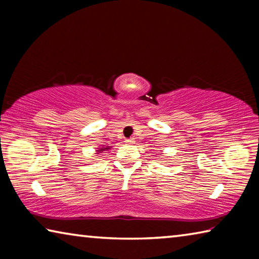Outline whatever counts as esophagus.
Segmentation results:
<instances>
[{"label": "esophagus", "instance_id": "1", "mask_svg": "<svg viewBox=\"0 0 259 259\" xmlns=\"http://www.w3.org/2000/svg\"><path fill=\"white\" fill-rule=\"evenodd\" d=\"M125 143L129 144V145H131V144L135 143V138H126L125 139Z\"/></svg>", "mask_w": 259, "mask_h": 259}]
</instances>
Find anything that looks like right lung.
I'll return each mask as SVG.
<instances>
[{
	"mask_svg": "<svg viewBox=\"0 0 259 259\" xmlns=\"http://www.w3.org/2000/svg\"><path fill=\"white\" fill-rule=\"evenodd\" d=\"M108 146H106V147H102V148H99V151L98 152H103V151H107L108 150Z\"/></svg>",
	"mask_w": 259,
	"mask_h": 259,
	"instance_id": "obj_1",
	"label": "right lung"
}]
</instances>
